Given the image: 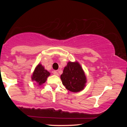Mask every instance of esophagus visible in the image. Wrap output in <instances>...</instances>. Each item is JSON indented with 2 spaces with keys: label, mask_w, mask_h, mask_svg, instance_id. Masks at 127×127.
Wrapping results in <instances>:
<instances>
[{
  "label": "esophagus",
  "mask_w": 127,
  "mask_h": 127,
  "mask_svg": "<svg viewBox=\"0 0 127 127\" xmlns=\"http://www.w3.org/2000/svg\"><path fill=\"white\" fill-rule=\"evenodd\" d=\"M53 74H54V75H56V76H59V73H58L57 71H54V72H53Z\"/></svg>",
  "instance_id": "34e87169"
}]
</instances>
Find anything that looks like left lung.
<instances>
[{
	"label": "left lung",
	"instance_id": "obj_1",
	"mask_svg": "<svg viewBox=\"0 0 127 127\" xmlns=\"http://www.w3.org/2000/svg\"><path fill=\"white\" fill-rule=\"evenodd\" d=\"M60 78L65 88L73 93L84 90L87 82L85 73L78 62H68Z\"/></svg>",
	"mask_w": 127,
	"mask_h": 127
}]
</instances>
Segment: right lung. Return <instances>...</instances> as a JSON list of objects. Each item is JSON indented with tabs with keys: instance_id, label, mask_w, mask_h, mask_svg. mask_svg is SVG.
Masks as SVG:
<instances>
[{
	"instance_id": "1",
	"label": "right lung",
	"mask_w": 127,
	"mask_h": 127,
	"mask_svg": "<svg viewBox=\"0 0 127 127\" xmlns=\"http://www.w3.org/2000/svg\"><path fill=\"white\" fill-rule=\"evenodd\" d=\"M49 75H50V73L45 70L44 67L42 66V64H39L36 66L33 73L32 79V81L37 82L39 85H41L42 84L46 82L47 78Z\"/></svg>"
}]
</instances>
